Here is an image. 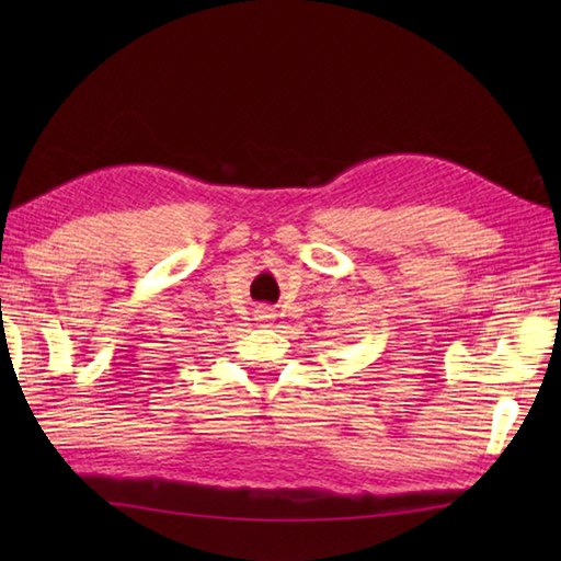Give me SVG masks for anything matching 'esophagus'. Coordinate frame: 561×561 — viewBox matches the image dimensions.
Instances as JSON below:
<instances>
[{
  "label": "esophagus",
  "mask_w": 561,
  "mask_h": 561,
  "mask_svg": "<svg viewBox=\"0 0 561 561\" xmlns=\"http://www.w3.org/2000/svg\"><path fill=\"white\" fill-rule=\"evenodd\" d=\"M257 320H260L262 325H267V323H272V320H274V313L270 311V308H262V311L257 313Z\"/></svg>",
  "instance_id": "obj_1"
}]
</instances>
